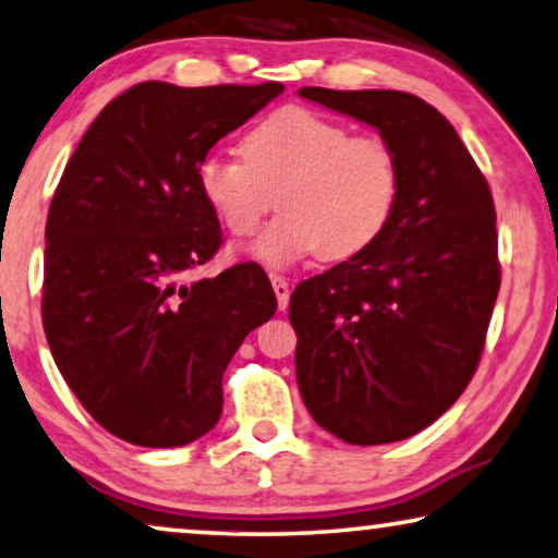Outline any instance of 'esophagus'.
<instances>
[{
  "label": "esophagus",
  "mask_w": 558,
  "mask_h": 558,
  "mask_svg": "<svg viewBox=\"0 0 558 558\" xmlns=\"http://www.w3.org/2000/svg\"><path fill=\"white\" fill-rule=\"evenodd\" d=\"M271 287H274V294H277L279 310H287L289 306V281L284 277H279V274H271Z\"/></svg>",
  "instance_id": "obj_1"
}]
</instances>
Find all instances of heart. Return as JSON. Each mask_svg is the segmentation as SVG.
<instances>
[{"instance_id":"obj_1","label":"heart","mask_w":558,"mask_h":558,"mask_svg":"<svg viewBox=\"0 0 558 558\" xmlns=\"http://www.w3.org/2000/svg\"><path fill=\"white\" fill-rule=\"evenodd\" d=\"M198 189L233 236H252L277 196L284 214L259 233L252 254L284 266L317 252L347 259L375 244L398 206L402 171L385 138L289 105L244 135L241 158H206Z\"/></svg>"}]
</instances>
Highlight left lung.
<instances>
[{
	"label": "left lung",
	"mask_w": 558,
	"mask_h": 558,
	"mask_svg": "<svg viewBox=\"0 0 558 558\" xmlns=\"http://www.w3.org/2000/svg\"><path fill=\"white\" fill-rule=\"evenodd\" d=\"M299 95L373 125L402 171L375 244L289 299L299 392L350 446L405 440L453 405L481 362L500 287L494 196L456 128L415 95Z\"/></svg>",
	"instance_id": "left-lung-1"
}]
</instances>
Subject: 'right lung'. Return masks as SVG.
I'll return each instance as SVG.
<instances>
[{"instance_id":"1","label":"right lung","mask_w":558,"mask_h":558,"mask_svg":"<svg viewBox=\"0 0 558 558\" xmlns=\"http://www.w3.org/2000/svg\"><path fill=\"white\" fill-rule=\"evenodd\" d=\"M284 85H133L64 166L45 229L43 325L64 383L105 430L143 448L219 423L221 379L277 312L259 264L179 284L221 246L198 166Z\"/></svg>"}]
</instances>
